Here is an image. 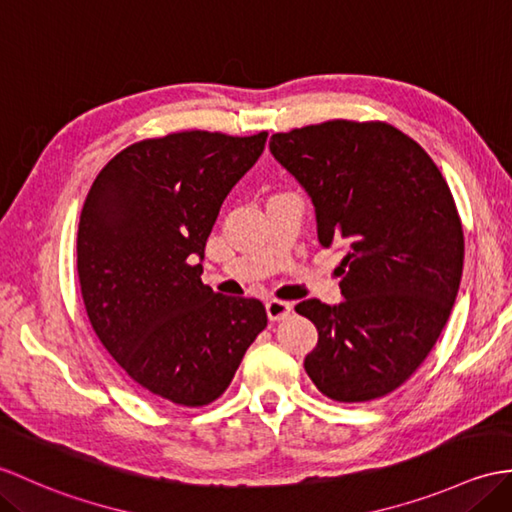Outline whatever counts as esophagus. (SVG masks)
<instances>
[{
  "mask_svg": "<svg viewBox=\"0 0 512 512\" xmlns=\"http://www.w3.org/2000/svg\"><path fill=\"white\" fill-rule=\"evenodd\" d=\"M266 312H268V318L272 320V323H277V320H283L292 314V303L270 299L266 303Z\"/></svg>",
  "mask_w": 512,
  "mask_h": 512,
  "instance_id": "obj_1",
  "label": "esophagus"
}]
</instances>
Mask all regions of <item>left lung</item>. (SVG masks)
Masks as SVG:
<instances>
[{
	"instance_id": "left-lung-1",
	"label": "left lung",
	"mask_w": 512,
	"mask_h": 512,
	"mask_svg": "<svg viewBox=\"0 0 512 512\" xmlns=\"http://www.w3.org/2000/svg\"><path fill=\"white\" fill-rule=\"evenodd\" d=\"M312 198L318 242L342 244L338 305L294 307L318 329L305 371L334 401L384 397L417 371L447 323L465 237L441 170L384 122L334 120L270 137Z\"/></svg>"
}]
</instances>
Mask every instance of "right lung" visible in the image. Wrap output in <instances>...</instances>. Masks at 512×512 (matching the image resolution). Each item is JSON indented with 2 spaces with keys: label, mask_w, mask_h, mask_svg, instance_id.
<instances>
[{
  "label": "right lung",
  "mask_w": 512,
  "mask_h": 512,
  "mask_svg": "<svg viewBox=\"0 0 512 512\" xmlns=\"http://www.w3.org/2000/svg\"><path fill=\"white\" fill-rule=\"evenodd\" d=\"M268 133L185 130L128 146L95 178L78 224V279L95 336L137 386L165 403L216 401L268 325L257 299L202 283L224 198Z\"/></svg>",
  "instance_id": "obj_1"
}]
</instances>
